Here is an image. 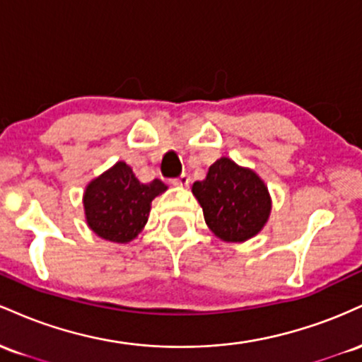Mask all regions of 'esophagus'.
I'll list each match as a JSON object with an SVG mask.
<instances>
[{"mask_svg": "<svg viewBox=\"0 0 362 362\" xmlns=\"http://www.w3.org/2000/svg\"><path fill=\"white\" fill-rule=\"evenodd\" d=\"M172 184L177 185V187H189V184H190V177L187 175V173H182V175L178 177V178H173Z\"/></svg>", "mask_w": 362, "mask_h": 362, "instance_id": "obj_1", "label": "esophagus"}]
</instances>
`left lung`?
<instances>
[{"instance_id": "obj_1", "label": "left lung", "mask_w": 362, "mask_h": 362, "mask_svg": "<svg viewBox=\"0 0 362 362\" xmlns=\"http://www.w3.org/2000/svg\"><path fill=\"white\" fill-rule=\"evenodd\" d=\"M192 194L209 230L223 242L240 243L253 238L271 214V195L264 180L230 158L214 161L204 180L194 182Z\"/></svg>"}]
</instances>
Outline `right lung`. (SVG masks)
Listing matches in <instances>:
<instances>
[{
    "label": "right lung",
    "mask_w": 362,
    "mask_h": 362,
    "mask_svg": "<svg viewBox=\"0 0 362 362\" xmlns=\"http://www.w3.org/2000/svg\"><path fill=\"white\" fill-rule=\"evenodd\" d=\"M167 185L155 178L143 184L124 161L93 178L83 194L86 223L95 235L114 243H129L148 223L151 201Z\"/></svg>",
    "instance_id": "add662e5"
}]
</instances>
